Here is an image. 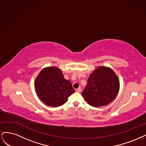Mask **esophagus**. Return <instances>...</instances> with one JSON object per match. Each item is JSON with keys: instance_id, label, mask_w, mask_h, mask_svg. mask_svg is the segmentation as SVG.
<instances>
[{"instance_id": "34e87169", "label": "esophagus", "mask_w": 146, "mask_h": 146, "mask_svg": "<svg viewBox=\"0 0 146 146\" xmlns=\"http://www.w3.org/2000/svg\"><path fill=\"white\" fill-rule=\"evenodd\" d=\"M76 92H78V93H81V88H78L77 89H76Z\"/></svg>"}]
</instances>
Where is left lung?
Wrapping results in <instances>:
<instances>
[{
    "label": "left lung",
    "mask_w": 146,
    "mask_h": 146,
    "mask_svg": "<svg viewBox=\"0 0 146 146\" xmlns=\"http://www.w3.org/2000/svg\"><path fill=\"white\" fill-rule=\"evenodd\" d=\"M119 86V80L113 70L100 66L90 74L82 96L91 106H107L115 100Z\"/></svg>",
    "instance_id": "obj_1"
}]
</instances>
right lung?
Instances as JSON below:
<instances>
[{
	"instance_id": "obj_1",
	"label": "right lung",
	"mask_w": 146,
	"mask_h": 146,
	"mask_svg": "<svg viewBox=\"0 0 146 146\" xmlns=\"http://www.w3.org/2000/svg\"><path fill=\"white\" fill-rule=\"evenodd\" d=\"M35 87L39 100L53 107L64 104L75 92L71 82L64 78L62 70L56 67L42 69L35 79Z\"/></svg>"
}]
</instances>
